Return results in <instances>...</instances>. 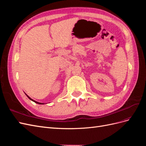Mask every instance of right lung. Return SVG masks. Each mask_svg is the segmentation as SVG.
<instances>
[{
  "label": "right lung",
  "instance_id": "1",
  "mask_svg": "<svg viewBox=\"0 0 146 146\" xmlns=\"http://www.w3.org/2000/svg\"><path fill=\"white\" fill-rule=\"evenodd\" d=\"M26 95H27V94H26ZM27 97H28V98H29V99H30V100H32V101H33V102H35V103H36V104H43V103H39V102H36V101H35V100H33V99H31V98H30V97H29V96H27Z\"/></svg>",
  "mask_w": 146,
  "mask_h": 146
}]
</instances>
